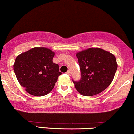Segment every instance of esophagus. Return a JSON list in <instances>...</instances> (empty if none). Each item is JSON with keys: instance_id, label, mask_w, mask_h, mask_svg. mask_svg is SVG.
I'll use <instances>...</instances> for the list:
<instances>
[{"instance_id": "obj_1", "label": "esophagus", "mask_w": 134, "mask_h": 134, "mask_svg": "<svg viewBox=\"0 0 134 134\" xmlns=\"http://www.w3.org/2000/svg\"><path fill=\"white\" fill-rule=\"evenodd\" d=\"M66 74H68V75H70V70H68Z\"/></svg>"}]
</instances>
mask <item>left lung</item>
<instances>
[{
  "label": "left lung",
  "instance_id": "left-lung-1",
  "mask_svg": "<svg viewBox=\"0 0 134 134\" xmlns=\"http://www.w3.org/2000/svg\"><path fill=\"white\" fill-rule=\"evenodd\" d=\"M81 78L74 81L81 95L92 96L107 88L114 79L118 68L115 56L100 48H89L76 54Z\"/></svg>",
  "mask_w": 134,
  "mask_h": 134
}]
</instances>
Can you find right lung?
Masks as SVG:
<instances>
[{"instance_id":"add662e5","label":"right lung","mask_w":134,"mask_h":134,"mask_svg":"<svg viewBox=\"0 0 134 134\" xmlns=\"http://www.w3.org/2000/svg\"><path fill=\"white\" fill-rule=\"evenodd\" d=\"M54 52L46 48H34L16 57L15 74L20 85L30 94L43 96L53 90L62 73L53 62Z\"/></svg>"}]
</instances>
